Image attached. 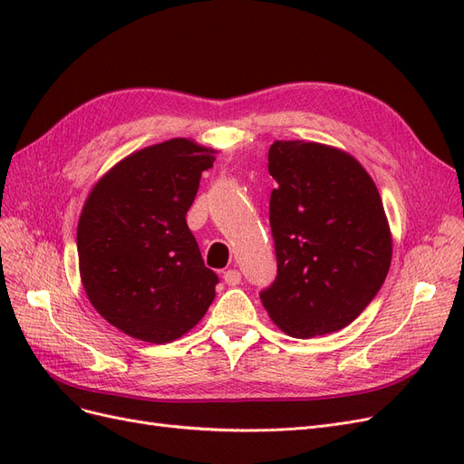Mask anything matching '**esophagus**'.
<instances>
[{
  "mask_svg": "<svg viewBox=\"0 0 464 464\" xmlns=\"http://www.w3.org/2000/svg\"><path fill=\"white\" fill-rule=\"evenodd\" d=\"M222 278H224V283H227L228 286H237V285L242 283V275H240V271H236V269L224 271Z\"/></svg>",
  "mask_w": 464,
  "mask_h": 464,
  "instance_id": "obj_1",
  "label": "esophagus"
}]
</instances>
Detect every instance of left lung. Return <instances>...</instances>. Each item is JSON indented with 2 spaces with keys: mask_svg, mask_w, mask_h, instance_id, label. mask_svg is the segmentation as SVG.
Masks as SVG:
<instances>
[{
  "mask_svg": "<svg viewBox=\"0 0 464 464\" xmlns=\"http://www.w3.org/2000/svg\"><path fill=\"white\" fill-rule=\"evenodd\" d=\"M269 222L276 278L259 298L290 336L334 333L375 298L392 240L370 174L348 152L321 143L275 141Z\"/></svg>",
  "mask_w": 464,
  "mask_h": 464,
  "instance_id": "left-lung-1",
  "label": "left lung"
}]
</instances>
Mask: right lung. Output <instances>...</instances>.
Segmentation results:
<instances>
[{
	"mask_svg": "<svg viewBox=\"0 0 464 464\" xmlns=\"http://www.w3.org/2000/svg\"><path fill=\"white\" fill-rule=\"evenodd\" d=\"M213 152L191 139L145 147L98 179L82 207V288L94 310L133 339L172 343L215 300L218 276L186 222Z\"/></svg>",
	"mask_w": 464,
	"mask_h": 464,
	"instance_id": "1",
	"label": "right lung"
}]
</instances>
